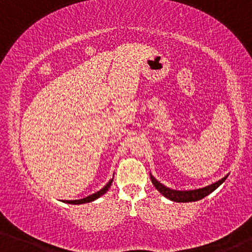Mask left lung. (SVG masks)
<instances>
[{
  "label": "left lung",
  "mask_w": 252,
  "mask_h": 252,
  "mask_svg": "<svg viewBox=\"0 0 252 252\" xmlns=\"http://www.w3.org/2000/svg\"><path fill=\"white\" fill-rule=\"evenodd\" d=\"M227 175L224 176V178L220 179L219 181L215 182V184L210 185V186L204 187V189H192V190H175L170 189L168 187H166L164 185L158 182L153 175H150V179H152L153 185L155 186V189L161 193V194L168 198L169 200L176 201V202H190V201H198L200 199L205 198L206 195H209L210 193H212L216 189H218L219 186L226 180Z\"/></svg>",
  "instance_id": "8db88e82"
}]
</instances>
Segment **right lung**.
<instances>
[{
  "mask_svg": "<svg viewBox=\"0 0 252 252\" xmlns=\"http://www.w3.org/2000/svg\"><path fill=\"white\" fill-rule=\"evenodd\" d=\"M112 180H114V179H111V180H110V181L108 182V184H106L105 186L103 187L102 189H100V190H98V192H96V193H94V194H91V195L86 196V198L79 199V200H65V202H67V204H74V205H79V204H86V202H91V201L96 200V199L99 198V196H102V195L104 194V193H106V190H108V189H110V186H111V184H112Z\"/></svg>",
  "mask_w": 252,
  "mask_h": 252,
  "instance_id": "obj_1",
  "label": "right lung"
}]
</instances>
